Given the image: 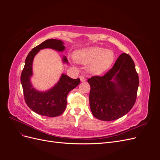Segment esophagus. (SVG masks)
Here are the masks:
<instances>
[{
    "mask_svg": "<svg viewBox=\"0 0 160 160\" xmlns=\"http://www.w3.org/2000/svg\"><path fill=\"white\" fill-rule=\"evenodd\" d=\"M79 78H80V80H81V82H84V81H86V79L84 77H83V76H80Z\"/></svg>",
    "mask_w": 160,
    "mask_h": 160,
    "instance_id": "obj_1",
    "label": "esophagus"
}]
</instances>
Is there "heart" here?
<instances>
[{
    "label": "heart",
    "mask_w": 160,
    "mask_h": 160,
    "mask_svg": "<svg viewBox=\"0 0 160 160\" xmlns=\"http://www.w3.org/2000/svg\"><path fill=\"white\" fill-rule=\"evenodd\" d=\"M74 58L77 62L88 65V70L91 74L100 75L107 71L115 59L113 51L100 47H91L75 52Z\"/></svg>",
    "instance_id": "1"
}]
</instances>
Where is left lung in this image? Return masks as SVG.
Here are the masks:
<instances>
[{"instance_id": "obj_1", "label": "left lung", "mask_w": 160, "mask_h": 160, "mask_svg": "<svg viewBox=\"0 0 160 160\" xmlns=\"http://www.w3.org/2000/svg\"><path fill=\"white\" fill-rule=\"evenodd\" d=\"M89 105L97 119L113 121L127 114L137 98L139 77L134 62L122 53L108 72L89 78Z\"/></svg>"}]
</instances>
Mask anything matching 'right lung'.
<instances>
[{
    "label": "right lung",
    "instance_id": "right-lung-1",
    "mask_svg": "<svg viewBox=\"0 0 160 160\" xmlns=\"http://www.w3.org/2000/svg\"><path fill=\"white\" fill-rule=\"evenodd\" d=\"M46 48L61 52L65 50V47L62 41L48 39L33 48L26 58L21 82L24 98L28 107L37 114L53 118L59 116L64 112L67 106V96L69 91L80 83V79H73L67 75L62 74L59 82L51 89L42 92L34 88L30 81L32 75L33 59L41 49ZM62 61L68 63L66 57L62 58Z\"/></svg>",
    "mask_w": 160,
    "mask_h": 160
}]
</instances>
